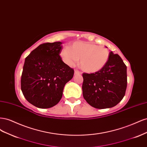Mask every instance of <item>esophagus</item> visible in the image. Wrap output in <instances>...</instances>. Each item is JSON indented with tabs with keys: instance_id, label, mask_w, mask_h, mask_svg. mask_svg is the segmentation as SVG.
<instances>
[{
	"instance_id": "34e87169",
	"label": "esophagus",
	"mask_w": 147,
	"mask_h": 147,
	"mask_svg": "<svg viewBox=\"0 0 147 147\" xmlns=\"http://www.w3.org/2000/svg\"><path fill=\"white\" fill-rule=\"evenodd\" d=\"M82 72H80V71L77 70H75V72H74V75H81Z\"/></svg>"
}]
</instances>
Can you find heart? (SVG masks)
<instances>
[{"label": "heart", "instance_id": "b5f03b06", "mask_svg": "<svg viewBox=\"0 0 147 147\" xmlns=\"http://www.w3.org/2000/svg\"><path fill=\"white\" fill-rule=\"evenodd\" d=\"M64 63L74 66L80 59L81 69L87 73H95L104 67L109 58V50L102 46L88 42H76L61 52Z\"/></svg>", "mask_w": 147, "mask_h": 147}]
</instances>
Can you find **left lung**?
Masks as SVG:
<instances>
[{"instance_id":"obj_1","label":"left lung","mask_w":147,"mask_h":147,"mask_svg":"<svg viewBox=\"0 0 147 147\" xmlns=\"http://www.w3.org/2000/svg\"><path fill=\"white\" fill-rule=\"evenodd\" d=\"M84 99L92 107L103 109L117 105L125 95L127 67L118 55L109 53L107 63L98 72L83 74Z\"/></svg>"}]
</instances>
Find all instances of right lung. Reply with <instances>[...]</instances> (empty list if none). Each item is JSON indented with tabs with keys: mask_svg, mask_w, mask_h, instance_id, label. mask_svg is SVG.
<instances>
[{
	"mask_svg": "<svg viewBox=\"0 0 147 147\" xmlns=\"http://www.w3.org/2000/svg\"><path fill=\"white\" fill-rule=\"evenodd\" d=\"M62 42L40 45L26 57L21 87L29 103L40 109L56 105L63 96L65 84L74 70L62 61Z\"/></svg>",
	"mask_w": 147,
	"mask_h": 147,
	"instance_id": "add662e5",
	"label": "right lung"
}]
</instances>
